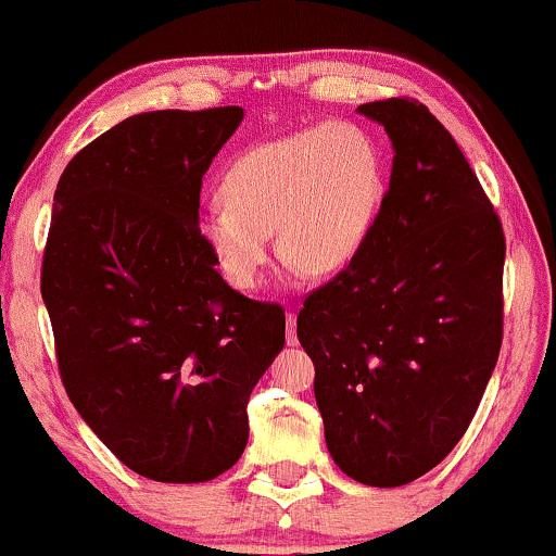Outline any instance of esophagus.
Returning a JSON list of instances; mask_svg holds the SVG:
<instances>
[{
  "label": "esophagus",
  "mask_w": 556,
  "mask_h": 556,
  "mask_svg": "<svg viewBox=\"0 0 556 556\" xmlns=\"http://www.w3.org/2000/svg\"><path fill=\"white\" fill-rule=\"evenodd\" d=\"M285 336H287V343H290V346H298V313H287V330H285Z\"/></svg>",
  "instance_id": "esophagus-1"
}]
</instances>
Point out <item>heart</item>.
<instances>
[{"mask_svg": "<svg viewBox=\"0 0 556 556\" xmlns=\"http://www.w3.org/2000/svg\"><path fill=\"white\" fill-rule=\"evenodd\" d=\"M223 200L202 210L197 230L230 285H256L269 262V233L302 274H330L354 258L375 220L379 153L349 123L264 140L228 166Z\"/></svg>", "mask_w": 556, "mask_h": 556, "instance_id": "obj_1", "label": "heart"}]
</instances>
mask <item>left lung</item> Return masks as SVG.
<instances>
[{"label": "left lung", "mask_w": 556, "mask_h": 556, "mask_svg": "<svg viewBox=\"0 0 556 556\" xmlns=\"http://www.w3.org/2000/svg\"><path fill=\"white\" fill-rule=\"evenodd\" d=\"M359 112L392 140L390 187L354 258L302 302L298 339L336 465L397 488L472 424L503 343L505 236L426 104L392 97Z\"/></svg>", "instance_id": "left-lung-1"}]
</instances>
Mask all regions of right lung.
<instances>
[{
	"label": "right lung",
	"instance_id": "obj_1",
	"mask_svg": "<svg viewBox=\"0 0 556 556\" xmlns=\"http://www.w3.org/2000/svg\"><path fill=\"white\" fill-rule=\"evenodd\" d=\"M241 108L140 112L63 168L40 292L66 395L125 467L207 482L249 441L285 311L228 287L197 230L202 177Z\"/></svg>",
	"mask_w": 556,
	"mask_h": 556
}]
</instances>
